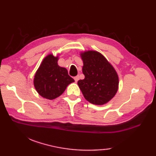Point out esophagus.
I'll use <instances>...</instances> for the list:
<instances>
[{"label": "esophagus", "mask_w": 156, "mask_h": 156, "mask_svg": "<svg viewBox=\"0 0 156 156\" xmlns=\"http://www.w3.org/2000/svg\"><path fill=\"white\" fill-rule=\"evenodd\" d=\"M74 79L75 82H77L78 81V80H79V76H75V77L74 78Z\"/></svg>", "instance_id": "1"}]
</instances>
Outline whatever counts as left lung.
<instances>
[{
  "mask_svg": "<svg viewBox=\"0 0 156 156\" xmlns=\"http://www.w3.org/2000/svg\"><path fill=\"white\" fill-rule=\"evenodd\" d=\"M83 61V80L78 85L86 100L97 105L107 103L115 97L119 88L117 72L105 56L97 51L81 52Z\"/></svg>",
  "mask_w": 156,
  "mask_h": 156,
  "instance_id": "8db88e82",
  "label": "left lung"
}]
</instances>
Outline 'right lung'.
Here are the masks:
<instances>
[{
  "label": "right lung",
  "instance_id": "add662e5",
  "mask_svg": "<svg viewBox=\"0 0 156 156\" xmlns=\"http://www.w3.org/2000/svg\"><path fill=\"white\" fill-rule=\"evenodd\" d=\"M58 56L49 54L44 59L36 72L34 84L42 97L53 100L63 94L68 86L74 82L66 68L58 64Z\"/></svg>",
  "mask_w": 156,
  "mask_h": 156
}]
</instances>
